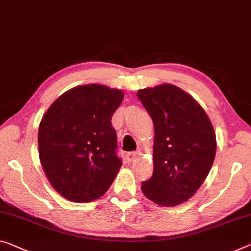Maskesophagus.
Masks as SVG:
<instances>
[{"instance_id":"obj_1","label":"esophagus","mask_w":251,"mask_h":251,"mask_svg":"<svg viewBox=\"0 0 251 251\" xmlns=\"http://www.w3.org/2000/svg\"><path fill=\"white\" fill-rule=\"evenodd\" d=\"M126 160H128V163H131V161H133V160H136V158H137V153L136 152H128L126 153Z\"/></svg>"}]
</instances>
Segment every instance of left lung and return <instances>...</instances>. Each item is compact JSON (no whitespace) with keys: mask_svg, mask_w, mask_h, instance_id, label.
<instances>
[{"mask_svg":"<svg viewBox=\"0 0 251 251\" xmlns=\"http://www.w3.org/2000/svg\"><path fill=\"white\" fill-rule=\"evenodd\" d=\"M153 122V173L141 185L150 201L176 206L190 200L209 175L217 138L209 115L178 86L160 84L137 92Z\"/></svg>","mask_w":251,"mask_h":251,"instance_id":"left-lung-1","label":"left lung"}]
</instances>
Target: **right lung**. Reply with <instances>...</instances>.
<instances>
[{
	"mask_svg": "<svg viewBox=\"0 0 251 251\" xmlns=\"http://www.w3.org/2000/svg\"><path fill=\"white\" fill-rule=\"evenodd\" d=\"M125 93L101 84L75 86L42 117L39 159L49 183L68 201L86 203L109 190L122 166L111 126Z\"/></svg>",
	"mask_w": 251,
	"mask_h": 251,
	"instance_id": "1",
	"label": "right lung"
}]
</instances>
